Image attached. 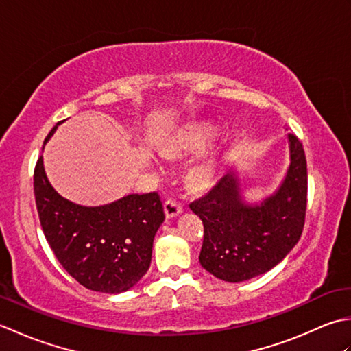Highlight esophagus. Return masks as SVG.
Listing matches in <instances>:
<instances>
[{
    "label": "esophagus",
    "instance_id": "esophagus-1",
    "mask_svg": "<svg viewBox=\"0 0 351 351\" xmlns=\"http://www.w3.org/2000/svg\"><path fill=\"white\" fill-rule=\"evenodd\" d=\"M164 213H166V217H175V215L182 213V205L178 202V200L169 197L166 202H164Z\"/></svg>",
    "mask_w": 351,
    "mask_h": 351
}]
</instances>
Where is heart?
<instances>
[{"mask_svg":"<svg viewBox=\"0 0 351 351\" xmlns=\"http://www.w3.org/2000/svg\"><path fill=\"white\" fill-rule=\"evenodd\" d=\"M210 138H211V131H197V132L190 134V136L185 138V145L199 147V146H204ZM200 176H205V173H200Z\"/></svg>","mask_w":351,"mask_h":351,"instance_id":"heart-1","label":"heart"}]
</instances>
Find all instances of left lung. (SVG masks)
Listing matches in <instances>:
<instances>
[{"label": "left lung", "mask_w": 351, "mask_h": 351, "mask_svg": "<svg viewBox=\"0 0 351 351\" xmlns=\"http://www.w3.org/2000/svg\"><path fill=\"white\" fill-rule=\"evenodd\" d=\"M289 167L273 196L244 204L235 175L228 173L190 204L204 221L199 261L226 282H243L271 270L300 240L308 202V166L302 141L288 134Z\"/></svg>", "instance_id": "8db88e82"}]
</instances>
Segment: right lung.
<instances>
[{
    "label": "right lung",
    "instance_id": "add662e5",
    "mask_svg": "<svg viewBox=\"0 0 351 351\" xmlns=\"http://www.w3.org/2000/svg\"><path fill=\"white\" fill-rule=\"evenodd\" d=\"M33 180L45 238L73 279L87 289L117 294L143 278L151 265L154 237L166 217L158 193L128 195L102 206L72 204L52 189L42 155Z\"/></svg>",
    "mask_w": 351,
    "mask_h": 351
}]
</instances>
